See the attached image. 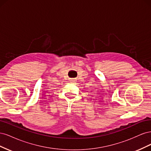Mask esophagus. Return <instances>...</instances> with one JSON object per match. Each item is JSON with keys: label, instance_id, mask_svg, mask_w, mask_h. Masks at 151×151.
<instances>
[{"label": "esophagus", "instance_id": "1", "mask_svg": "<svg viewBox=\"0 0 151 151\" xmlns=\"http://www.w3.org/2000/svg\"><path fill=\"white\" fill-rule=\"evenodd\" d=\"M70 82H71V83H74V82H75V80H74V79H72V80L70 81Z\"/></svg>", "mask_w": 151, "mask_h": 151}]
</instances>
